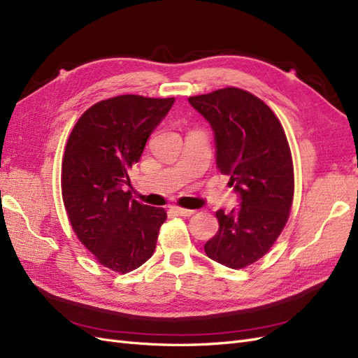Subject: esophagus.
I'll use <instances>...</instances> for the list:
<instances>
[{
  "label": "esophagus",
  "mask_w": 358,
  "mask_h": 358,
  "mask_svg": "<svg viewBox=\"0 0 358 358\" xmlns=\"http://www.w3.org/2000/svg\"><path fill=\"white\" fill-rule=\"evenodd\" d=\"M172 211H174L177 215H182V217H190L194 214L193 210H186V208H180V206H174L172 208Z\"/></svg>",
  "instance_id": "1"
}]
</instances>
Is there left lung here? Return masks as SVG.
<instances>
[{
    "mask_svg": "<svg viewBox=\"0 0 358 358\" xmlns=\"http://www.w3.org/2000/svg\"><path fill=\"white\" fill-rule=\"evenodd\" d=\"M211 124L215 164L239 196L236 210H218V232L205 244L210 259L241 269L262 259L280 236L294 194L292 152L282 126L262 99L224 87L189 98Z\"/></svg>",
    "mask_w": 358,
    "mask_h": 358,
    "instance_id": "8db88e82",
    "label": "left lung"
}]
</instances>
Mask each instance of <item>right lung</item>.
I'll list each match as a JSON object with an SVG mask.
<instances>
[{
  "label": "right lung",
  "mask_w": 358,
  "mask_h": 358,
  "mask_svg": "<svg viewBox=\"0 0 358 358\" xmlns=\"http://www.w3.org/2000/svg\"><path fill=\"white\" fill-rule=\"evenodd\" d=\"M174 98L122 95L86 110L68 138L62 160V199L73 230L95 259L114 272L140 268L153 256L164 208L124 192L128 171Z\"/></svg>",
  "instance_id": "add662e5"
}]
</instances>
